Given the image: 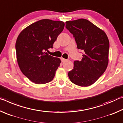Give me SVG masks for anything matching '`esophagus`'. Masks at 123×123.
<instances>
[{
  "mask_svg": "<svg viewBox=\"0 0 123 123\" xmlns=\"http://www.w3.org/2000/svg\"><path fill=\"white\" fill-rule=\"evenodd\" d=\"M61 60H62V62H66V61H67V60H66L65 59H63V58H62Z\"/></svg>",
  "mask_w": 123,
  "mask_h": 123,
  "instance_id": "1",
  "label": "esophagus"
}]
</instances>
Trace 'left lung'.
Returning <instances> with one entry per match:
<instances>
[{
    "mask_svg": "<svg viewBox=\"0 0 123 123\" xmlns=\"http://www.w3.org/2000/svg\"><path fill=\"white\" fill-rule=\"evenodd\" d=\"M66 28L73 35L78 49L84 51L82 60L74 62V68L68 76L76 85L90 86L107 68L109 39L104 31L85 19L66 22Z\"/></svg>",
    "mask_w": 123,
    "mask_h": 123,
    "instance_id": "8db88e82",
    "label": "left lung"
}]
</instances>
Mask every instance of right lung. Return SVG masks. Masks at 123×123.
Here are the masks:
<instances>
[{
    "label": "right lung",
    "instance_id": "1",
    "mask_svg": "<svg viewBox=\"0 0 123 123\" xmlns=\"http://www.w3.org/2000/svg\"><path fill=\"white\" fill-rule=\"evenodd\" d=\"M64 23L48 19L38 20L25 28L16 43L17 60L20 69L36 84L53 80L61 60L47 54L63 31Z\"/></svg>",
    "mask_w": 123,
    "mask_h": 123
}]
</instances>
